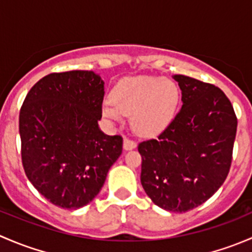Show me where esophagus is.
<instances>
[{
    "mask_svg": "<svg viewBox=\"0 0 252 252\" xmlns=\"http://www.w3.org/2000/svg\"><path fill=\"white\" fill-rule=\"evenodd\" d=\"M135 147H136L135 141L130 140V139H128V138H124V140H123V149L124 150H126V151H128V150H133V149H135Z\"/></svg>",
    "mask_w": 252,
    "mask_h": 252,
    "instance_id": "34e87169",
    "label": "esophagus"
}]
</instances>
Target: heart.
Listing matches in <instances>:
<instances>
[{"label":"heart","mask_w":252,"mask_h":252,"mask_svg":"<svg viewBox=\"0 0 252 252\" xmlns=\"http://www.w3.org/2000/svg\"><path fill=\"white\" fill-rule=\"evenodd\" d=\"M112 100L102 103L106 119L117 123L124 113H131V126L142 136L163 133L173 122L179 102V89L174 81L159 77H128L118 81Z\"/></svg>","instance_id":"b5f03b06"}]
</instances>
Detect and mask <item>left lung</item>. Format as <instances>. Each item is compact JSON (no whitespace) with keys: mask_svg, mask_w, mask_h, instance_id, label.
Listing matches in <instances>:
<instances>
[{"mask_svg":"<svg viewBox=\"0 0 252 252\" xmlns=\"http://www.w3.org/2000/svg\"><path fill=\"white\" fill-rule=\"evenodd\" d=\"M182 108L157 139L142 141L141 185L155 205L187 212L207 201L224 183L232 163L236 116L212 84L173 75Z\"/></svg>","mask_w":252,"mask_h":252,"instance_id":"obj_1","label":"left lung"}]
</instances>
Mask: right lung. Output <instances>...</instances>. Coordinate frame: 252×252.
Wrapping results in <instances>:
<instances>
[{"mask_svg":"<svg viewBox=\"0 0 252 252\" xmlns=\"http://www.w3.org/2000/svg\"><path fill=\"white\" fill-rule=\"evenodd\" d=\"M105 81L91 70L52 73L28 93L19 113L22 162L35 189L53 205L77 208L95 199L123 139L98 126Z\"/></svg>","mask_w":252,"mask_h":252,"instance_id":"1","label":"right lung"}]
</instances>
